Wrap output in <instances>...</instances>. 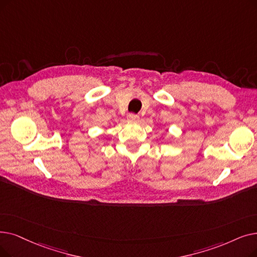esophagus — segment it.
Returning a JSON list of instances; mask_svg holds the SVG:
<instances>
[{"label":"esophagus","instance_id":"obj_1","mask_svg":"<svg viewBox=\"0 0 257 257\" xmlns=\"http://www.w3.org/2000/svg\"><path fill=\"white\" fill-rule=\"evenodd\" d=\"M128 118L132 121H138L140 119V116L138 114H135V113H129Z\"/></svg>","mask_w":257,"mask_h":257}]
</instances>
